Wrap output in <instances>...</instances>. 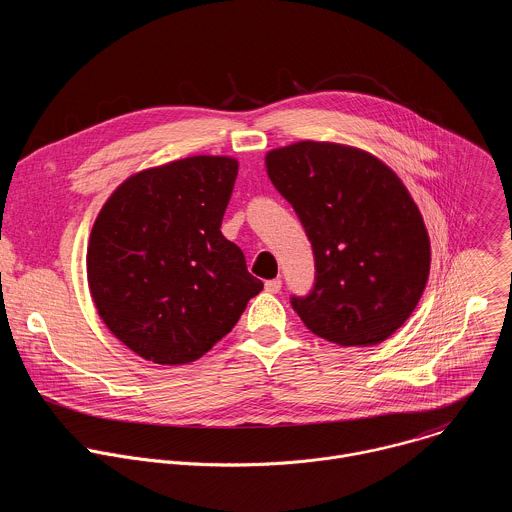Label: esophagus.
I'll list each match as a JSON object with an SVG mask.
<instances>
[{
  "label": "esophagus",
  "mask_w": 512,
  "mask_h": 512,
  "mask_svg": "<svg viewBox=\"0 0 512 512\" xmlns=\"http://www.w3.org/2000/svg\"><path fill=\"white\" fill-rule=\"evenodd\" d=\"M265 291H269V293H279V291H281V279H269V281H265Z\"/></svg>",
  "instance_id": "34e87169"
}]
</instances>
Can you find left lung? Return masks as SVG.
<instances>
[{
  "label": "left lung",
  "instance_id": "left-lung-1",
  "mask_svg": "<svg viewBox=\"0 0 512 512\" xmlns=\"http://www.w3.org/2000/svg\"><path fill=\"white\" fill-rule=\"evenodd\" d=\"M265 164L315 259L313 287L291 295V307L327 342H384L416 309L430 273V239L402 181L376 156L331 142H295Z\"/></svg>",
  "mask_w": 512,
  "mask_h": 512
}]
</instances>
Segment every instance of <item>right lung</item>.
Listing matches in <instances>:
<instances>
[{"instance_id":"obj_1","label":"right lung","mask_w":512,"mask_h":512,"mask_svg":"<svg viewBox=\"0 0 512 512\" xmlns=\"http://www.w3.org/2000/svg\"><path fill=\"white\" fill-rule=\"evenodd\" d=\"M237 168L229 156H191L142 170L112 193L92 227L96 309L148 362L199 360L263 289L221 233Z\"/></svg>"}]
</instances>
